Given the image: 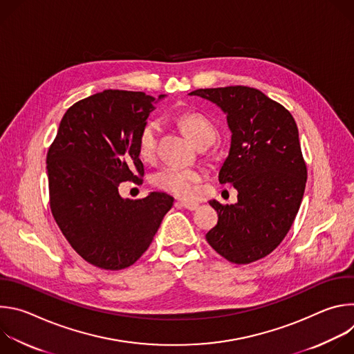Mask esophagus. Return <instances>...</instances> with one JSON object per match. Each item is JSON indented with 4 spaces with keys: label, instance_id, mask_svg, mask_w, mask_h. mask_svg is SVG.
<instances>
[{
    "label": "esophagus",
    "instance_id": "obj_1",
    "mask_svg": "<svg viewBox=\"0 0 354 354\" xmlns=\"http://www.w3.org/2000/svg\"><path fill=\"white\" fill-rule=\"evenodd\" d=\"M178 205L183 209H187V210H196L198 207L197 201H192V200H179Z\"/></svg>",
    "mask_w": 354,
    "mask_h": 354
}]
</instances>
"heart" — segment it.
I'll return each instance as SVG.
<instances>
[{"mask_svg":"<svg viewBox=\"0 0 354 354\" xmlns=\"http://www.w3.org/2000/svg\"><path fill=\"white\" fill-rule=\"evenodd\" d=\"M178 123L194 144L216 138V127L205 115L185 112L178 116ZM160 130L161 127L157 120H148L141 127L137 138V149L142 160L148 161L156 156ZM201 178H203V174L198 169L180 165H167L154 175L153 182L157 187L165 192L180 197H190L194 192V185L200 182Z\"/></svg>","mask_w":354,"mask_h":354,"instance_id":"heart-1","label":"heart"}]
</instances>
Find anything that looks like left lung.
<instances>
[{"instance_id": "1", "label": "left lung", "mask_w": 354, "mask_h": 354, "mask_svg": "<svg viewBox=\"0 0 354 354\" xmlns=\"http://www.w3.org/2000/svg\"><path fill=\"white\" fill-rule=\"evenodd\" d=\"M190 95L210 100L227 115L231 147L218 180L238 190L235 205L210 200L218 221L206 239L231 263L259 261L284 239L304 196L307 165L295 120L255 88H206Z\"/></svg>"}]
</instances>
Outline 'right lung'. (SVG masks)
<instances>
[{
  "label": "right lung",
  "mask_w": 354,
  "mask_h": 354,
  "mask_svg": "<svg viewBox=\"0 0 354 354\" xmlns=\"http://www.w3.org/2000/svg\"><path fill=\"white\" fill-rule=\"evenodd\" d=\"M158 99L106 89L78 100L64 113L47 151L50 209L66 239L88 263L120 270L153 242L174 197L153 192L130 200L126 180L141 183L137 138Z\"/></svg>",
  "instance_id": "right-lung-1"
}]
</instances>
